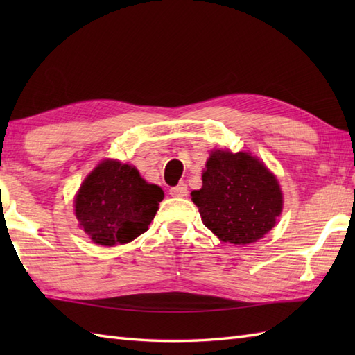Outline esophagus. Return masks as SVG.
Here are the masks:
<instances>
[{"label": "esophagus", "mask_w": 355, "mask_h": 355, "mask_svg": "<svg viewBox=\"0 0 355 355\" xmlns=\"http://www.w3.org/2000/svg\"><path fill=\"white\" fill-rule=\"evenodd\" d=\"M169 193L172 195V197H175V198L186 197V193H187V186H186L184 183H180L178 186H173V187H171Z\"/></svg>", "instance_id": "esophagus-1"}]
</instances>
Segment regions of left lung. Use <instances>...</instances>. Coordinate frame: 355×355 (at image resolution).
<instances>
[{
    "label": "left lung",
    "instance_id": "1",
    "mask_svg": "<svg viewBox=\"0 0 355 355\" xmlns=\"http://www.w3.org/2000/svg\"><path fill=\"white\" fill-rule=\"evenodd\" d=\"M201 220L224 243H256L275 227L282 212L277 178L248 153L215 149L202 171V186L192 191Z\"/></svg>",
    "mask_w": 355,
    "mask_h": 355
}]
</instances>
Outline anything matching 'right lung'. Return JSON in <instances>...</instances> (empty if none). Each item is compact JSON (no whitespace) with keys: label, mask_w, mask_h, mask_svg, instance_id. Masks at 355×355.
<instances>
[{"label":"right lung","mask_w":355,"mask_h":355,"mask_svg":"<svg viewBox=\"0 0 355 355\" xmlns=\"http://www.w3.org/2000/svg\"><path fill=\"white\" fill-rule=\"evenodd\" d=\"M163 197L162 187L146 183L134 166L108 158L80 184L74 214L94 244L114 247L148 230Z\"/></svg>","instance_id":"add662e5"}]
</instances>
